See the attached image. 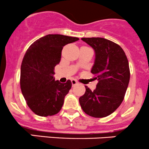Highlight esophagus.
Wrapping results in <instances>:
<instances>
[{"label":"esophagus","mask_w":149,"mask_h":149,"mask_svg":"<svg viewBox=\"0 0 149 149\" xmlns=\"http://www.w3.org/2000/svg\"><path fill=\"white\" fill-rule=\"evenodd\" d=\"M71 83H72V86H75V85H76V84H77V81L76 80H75V79H72L71 80Z\"/></svg>","instance_id":"1"}]
</instances>
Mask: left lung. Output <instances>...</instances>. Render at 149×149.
<instances>
[{"instance_id":"obj_1","label":"left lung","mask_w":149,"mask_h":149,"mask_svg":"<svg viewBox=\"0 0 149 149\" xmlns=\"http://www.w3.org/2000/svg\"><path fill=\"white\" fill-rule=\"evenodd\" d=\"M81 40L95 51L91 72L98 83L93 91L85 86L86 92L79 103L86 115L104 118L115 112L124 100L130 81L128 61L121 47L110 40L101 37Z\"/></svg>"}]
</instances>
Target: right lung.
<instances>
[{
  "label": "right lung",
  "instance_id": "1",
  "mask_svg": "<svg viewBox=\"0 0 149 149\" xmlns=\"http://www.w3.org/2000/svg\"><path fill=\"white\" fill-rule=\"evenodd\" d=\"M79 39L61 34H47L36 40L26 50L21 65L20 86L28 107L36 115L52 116L61 111L72 86L55 81V65L61 61L65 45Z\"/></svg>",
  "mask_w": 149,
  "mask_h": 149
}]
</instances>
